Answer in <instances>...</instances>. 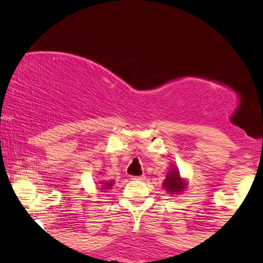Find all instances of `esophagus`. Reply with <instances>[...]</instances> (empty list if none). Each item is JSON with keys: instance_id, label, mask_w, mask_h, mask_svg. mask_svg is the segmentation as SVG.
Returning <instances> with one entry per match:
<instances>
[{"instance_id": "obj_1", "label": "esophagus", "mask_w": 263, "mask_h": 263, "mask_svg": "<svg viewBox=\"0 0 263 263\" xmlns=\"http://www.w3.org/2000/svg\"><path fill=\"white\" fill-rule=\"evenodd\" d=\"M132 179H134V181H145L146 176H133Z\"/></svg>"}]
</instances>
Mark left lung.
I'll use <instances>...</instances> for the list:
<instances>
[{
    "label": "left lung",
    "instance_id": "obj_1",
    "mask_svg": "<svg viewBox=\"0 0 263 263\" xmlns=\"http://www.w3.org/2000/svg\"><path fill=\"white\" fill-rule=\"evenodd\" d=\"M164 186L171 194H177L184 189L185 183L183 182L181 176H179L177 168H172L171 171H168V174L166 175V179L164 182Z\"/></svg>",
    "mask_w": 263,
    "mask_h": 263
}]
</instances>
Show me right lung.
<instances>
[{"label": "right lung", "instance_id": "1", "mask_svg": "<svg viewBox=\"0 0 263 263\" xmlns=\"http://www.w3.org/2000/svg\"><path fill=\"white\" fill-rule=\"evenodd\" d=\"M103 188H105V189H110L111 188V185H112V182H103Z\"/></svg>", "mask_w": 263, "mask_h": 263}]
</instances>
